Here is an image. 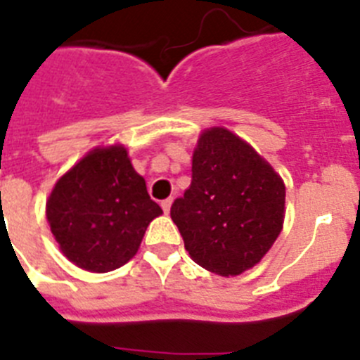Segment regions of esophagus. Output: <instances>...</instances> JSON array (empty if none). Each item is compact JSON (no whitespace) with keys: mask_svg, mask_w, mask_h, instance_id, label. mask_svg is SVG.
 <instances>
[{"mask_svg":"<svg viewBox=\"0 0 360 360\" xmlns=\"http://www.w3.org/2000/svg\"><path fill=\"white\" fill-rule=\"evenodd\" d=\"M171 204H173V198H165V200H162V210H164L165 214L171 211Z\"/></svg>","mask_w":360,"mask_h":360,"instance_id":"obj_1","label":"esophagus"}]
</instances>
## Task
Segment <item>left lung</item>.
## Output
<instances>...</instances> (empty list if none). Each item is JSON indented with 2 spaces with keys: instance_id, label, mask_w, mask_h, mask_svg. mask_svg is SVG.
<instances>
[{
  "instance_id": "obj_1",
  "label": "left lung",
  "mask_w": 360,
  "mask_h": 360,
  "mask_svg": "<svg viewBox=\"0 0 360 360\" xmlns=\"http://www.w3.org/2000/svg\"><path fill=\"white\" fill-rule=\"evenodd\" d=\"M284 202L271 165L231 131L213 127L198 138L191 186L171 218L198 266L233 276L260 262L281 235Z\"/></svg>"
}]
</instances>
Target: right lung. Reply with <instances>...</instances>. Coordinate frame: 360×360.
<instances>
[{
  "instance_id": "add662e5",
  "label": "right lung",
  "mask_w": 360,
  "mask_h": 360,
  "mask_svg": "<svg viewBox=\"0 0 360 360\" xmlns=\"http://www.w3.org/2000/svg\"><path fill=\"white\" fill-rule=\"evenodd\" d=\"M162 214L122 146L94 149L58 180L47 202L51 231L70 262L94 273L127 264Z\"/></svg>"
}]
</instances>
